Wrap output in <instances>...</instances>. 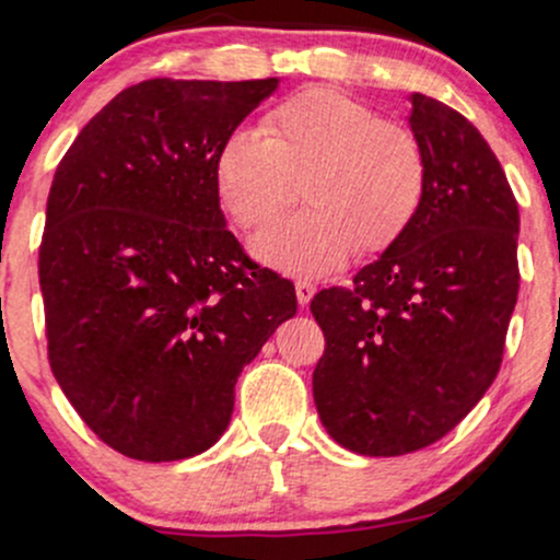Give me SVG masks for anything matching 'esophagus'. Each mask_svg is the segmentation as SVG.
Returning a JSON list of instances; mask_svg holds the SVG:
<instances>
[{
	"mask_svg": "<svg viewBox=\"0 0 560 560\" xmlns=\"http://www.w3.org/2000/svg\"><path fill=\"white\" fill-rule=\"evenodd\" d=\"M294 292H298L300 305L305 307L307 302H311L313 294H316V284H311V281H305V279H298V281H294Z\"/></svg>",
	"mask_w": 560,
	"mask_h": 560,
	"instance_id": "esophagus-1",
	"label": "esophagus"
}]
</instances>
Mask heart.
Wrapping results in <instances>:
<instances>
[{
  "mask_svg": "<svg viewBox=\"0 0 560 560\" xmlns=\"http://www.w3.org/2000/svg\"><path fill=\"white\" fill-rule=\"evenodd\" d=\"M261 131L236 128L215 152L218 197L242 229L271 223L302 176L307 208L253 242L287 273H329L352 249L378 253L413 223L427 191V155L405 126L363 102L307 89L266 115Z\"/></svg>",
  "mask_w": 560,
  "mask_h": 560,
  "instance_id": "obj_1",
  "label": "heart"
}]
</instances>
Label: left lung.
Wrapping results in <instances>:
<instances>
[{
  "label": "left lung",
  "mask_w": 560,
  "mask_h": 560,
  "mask_svg": "<svg viewBox=\"0 0 560 560\" xmlns=\"http://www.w3.org/2000/svg\"><path fill=\"white\" fill-rule=\"evenodd\" d=\"M410 105L427 155L419 213L350 287L311 302L326 339L313 400L361 455L413 453L458 427L498 376L518 298V205L498 158L453 107Z\"/></svg>",
  "instance_id": "obj_1"
}]
</instances>
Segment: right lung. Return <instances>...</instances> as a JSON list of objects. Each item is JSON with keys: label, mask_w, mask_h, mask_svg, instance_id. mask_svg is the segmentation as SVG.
<instances>
[{"label": "right lung", "mask_w": 560, "mask_h": 560, "mask_svg": "<svg viewBox=\"0 0 560 560\" xmlns=\"http://www.w3.org/2000/svg\"><path fill=\"white\" fill-rule=\"evenodd\" d=\"M279 79L128 86L55 171L38 284L52 374L105 445L137 460L213 447L234 384L298 313L292 281L244 255L213 163Z\"/></svg>", "instance_id": "1"}]
</instances>
